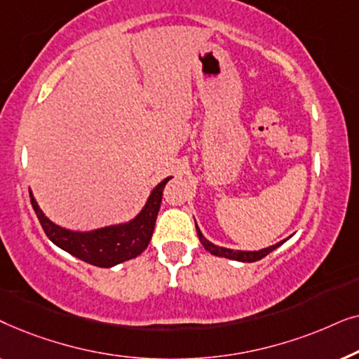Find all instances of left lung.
<instances>
[{"mask_svg":"<svg viewBox=\"0 0 359 359\" xmlns=\"http://www.w3.org/2000/svg\"><path fill=\"white\" fill-rule=\"evenodd\" d=\"M196 230H198V237H199V240H201V243H203V247H204L205 250H208L209 253L215 255V257H224V258H230V259H237V262H245V263L258 262V259H262V258L266 257L268 253H271L273 250H276V248L279 247V245H283V242H286V240H283V242L273 245V247H268V248L259 250V252H240V250H230V248L217 247V245L210 243L209 240H205L204 235L201 233L198 224H196Z\"/></svg>","mask_w":359,"mask_h":359,"instance_id":"obj_1","label":"left lung"}]
</instances>
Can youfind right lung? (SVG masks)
Masks as SVG:
<instances>
[{
    "mask_svg": "<svg viewBox=\"0 0 359 359\" xmlns=\"http://www.w3.org/2000/svg\"><path fill=\"white\" fill-rule=\"evenodd\" d=\"M168 180L170 178L163 180L151 191L145 208L134 220L122 225L93 230V232H72V230L58 227L39 209L31 191H29V196H31V204L36 210L43 232L57 247L65 250L73 257L80 258L81 262L100 268H111L114 264L135 258L137 255H140L149 247L156 215H158L163 188L168 183Z\"/></svg>",
    "mask_w": 359,
    "mask_h": 359,
    "instance_id": "right-lung-1",
    "label": "right lung"
}]
</instances>
